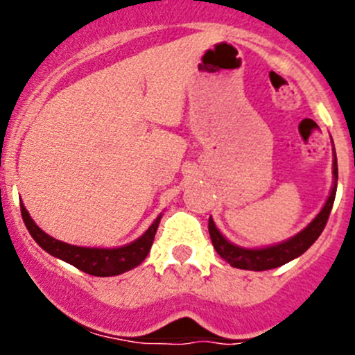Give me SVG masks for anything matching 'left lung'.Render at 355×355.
Masks as SVG:
<instances>
[{
	"instance_id": "left-lung-1",
	"label": "left lung",
	"mask_w": 355,
	"mask_h": 355,
	"mask_svg": "<svg viewBox=\"0 0 355 355\" xmlns=\"http://www.w3.org/2000/svg\"><path fill=\"white\" fill-rule=\"evenodd\" d=\"M336 180H338V164H336L335 148H333L331 192L330 196H328L324 206L321 207L320 213L316 214V218H314V220L311 221L304 230H300L299 234H295L293 237L287 239V241L278 242V244L249 249V247H241L228 241V239L218 230L213 218H209L207 228H209L211 242H213L214 249H216V252L220 254V256L223 257L230 266L239 268V270H249V271L273 270V268L282 266V264L302 256V254L306 252L314 242H316V239L320 237L324 225H327L328 216H330V211L333 207V200H335V194H336Z\"/></svg>"
}]
</instances>
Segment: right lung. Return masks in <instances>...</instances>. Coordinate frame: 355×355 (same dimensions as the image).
<instances>
[{
    "label": "right lung",
    "instance_id": "add662e5",
    "mask_svg": "<svg viewBox=\"0 0 355 355\" xmlns=\"http://www.w3.org/2000/svg\"><path fill=\"white\" fill-rule=\"evenodd\" d=\"M20 209H22L24 223L27 227L28 234L32 235L39 247L46 250L51 256L58 257V259L65 261L71 266L78 268L80 271L94 277H114V275H121L125 271L134 270L135 266L146 259V256L151 250L153 241L159 225L161 214L153 221L151 227L144 232L139 239L134 242L121 247H113V249H106V247H82V245H71L67 242L58 241V239L51 237L46 232H42L34 220L31 218L28 211L20 202Z\"/></svg>",
    "mask_w": 355,
    "mask_h": 355
}]
</instances>
